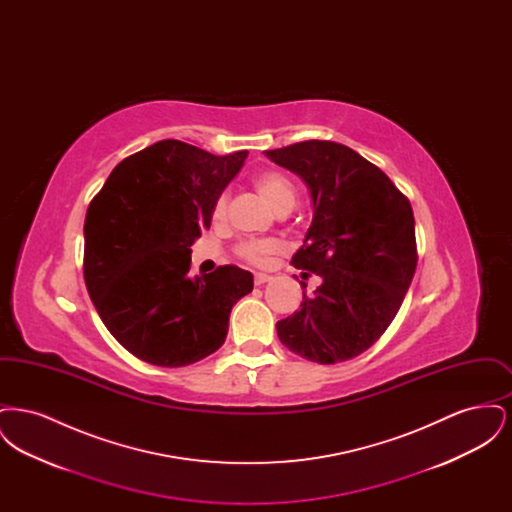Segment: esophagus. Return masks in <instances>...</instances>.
<instances>
[{
    "mask_svg": "<svg viewBox=\"0 0 512 512\" xmlns=\"http://www.w3.org/2000/svg\"><path fill=\"white\" fill-rule=\"evenodd\" d=\"M272 280V276L270 274H265V272H255V284L257 286H263V284H267Z\"/></svg>",
    "mask_w": 512,
    "mask_h": 512,
    "instance_id": "34e87169",
    "label": "esophagus"
}]
</instances>
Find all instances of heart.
Returning <instances> with one entry per match:
<instances>
[{
	"label": "heart",
	"instance_id": "obj_1",
	"mask_svg": "<svg viewBox=\"0 0 512 512\" xmlns=\"http://www.w3.org/2000/svg\"><path fill=\"white\" fill-rule=\"evenodd\" d=\"M253 188L259 194V197L267 203L268 207L274 213L290 211L295 205V186L292 180L280 171L259 172L253 178ZM226 195L217 197L211 209V219L213 222H222L226 217ZM280 251V244L272 238L265 240H247L244 244L238 245V255L253 265H267L272 255Z\"/></svg>",
	"mask_w": 512,
	"mask_h": 512
}]
</instances>
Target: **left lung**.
Masks as SVG:
<instances>
[{
    "label": "left lung",
    "mask_w": 512,
    "mask_h": 512,
    "mask_svg": "<svg viewBox=\"0 0 512 512\" xmlns=\"http://www.w3.org/2000/svg\"><path fill=\"white\" fill-rule=\"evenodd\" d=\"M265 155L311 194L313 222L292 265L320 278L313 295L303 292L301 309L276 322L278 338L313 363L349 361L388 330L411 286L413 207L351 147L309 140Z\"/></svg>",
    "instance_id": "8db88e82"
}]
</instances>
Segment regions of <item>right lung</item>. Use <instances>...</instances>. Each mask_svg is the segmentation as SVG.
Instances as JSON below:
<instances>
[{
    "label": "right lung",
    "instance_id": "add662e5",
    "mask_svg": "<svg viewBox=\"0 0 512 512\" xmlns=\"http://www.w3.org/2000/svg\"><path fill=\"white\" fill-rule=\"evenodd\" d=\"M245 157L161 140L121 161L88 207L86 288L113 338L149 365L215 353L232 307L253 290V274L234 265L190 276V247Z\"/></svg>",
    "mask_w": 512,
    "mask_h": 512
}]
</instances>
